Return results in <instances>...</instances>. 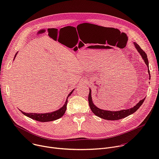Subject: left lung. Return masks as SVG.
I'll use <instances>...</instances> for the list:
<instances>
[{"mask_svg":"<svg viewBox=\"0 0 159 159\" xmlns=\"http://www.w3.org/2000/svg\"><path fill=\"white\" fill-rule=\"evenodd\" d=\"M133 44L134 45L136 49L137 50V51L140 54L141 57H142L143 60H144L147 66L148 67V72L149 74V78L150 79V70L148 69V60L147 55L145 53V52L143 50H142V49L140 47V46L137 43L134 42ZM91 94H91V89H89V97H88V101H89V104L90 109L92 110L93 112L97 116H98L101 118L104 119V120H121L122 118H124L133 114V113H134V112H136L139 109V108L142 106V104H143V102H144L145 99V98H144L143 99L140 101L139 102H138L133 107H131L130 109H123V110H120V111H111L104 110V109L98 108L96 106H95L94 104L93 103Z\"/></svg>","mask_w":159,"mask_h":159,"instance_id":"8db88e82","label":"left lung"}]
</instances>
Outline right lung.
Here are the masks:
<instances>
[{
    "label": "right lung",
    "mask_w": 159,
    "mask_h": 159,
    "mask_svg": "<svg viewBox=\"0 0 159 159\" xmlns=\"http://www.w3.org/2000/svg\"><path fill=\"white\" fill-rule=\"evenodd\" d=\"M17 54V52L16 53L14 60L15 59ZM74 90H72L71 93L67 96V98H66V101H65L64 105L61 108H60L59 109H58L55 111H53L51 112H47V113H27V112H25L23 111H22L21 110H20V111L24 115H25L33 120H34L36 121H40V122H48V121H52L58 120V119L60 118L61 117H62L63 115L65 114V111L66 109L68 98H69V97L72 94Z\"/></svg>",
    "instance_id": "obj_1"
}]
</instances>
